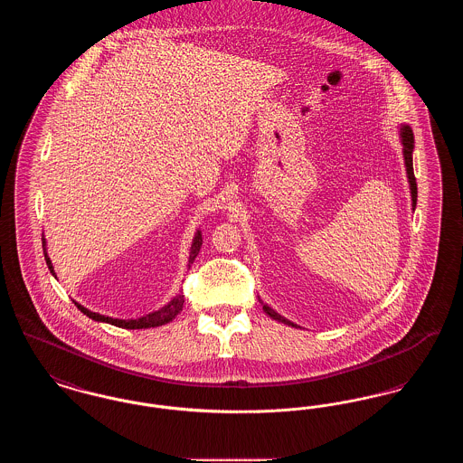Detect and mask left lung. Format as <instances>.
<instances>
[{
	"label": "left lung",
	"mask_w": 463,
	"mask_h": 463,
	"mask_svg": "<svg viewBox=\"0 0 463 463\" xmlns=\"http://www.w3.org/2000/svg\"><path fill=\"white\" fill-rule=\"evenodd\" d=\"M399 137H401V144H402V156H404V166H406V175H408V182H410V191H411V206L415 210L417 206V178L413 174V149H415V137H413V130L408 127V125H401L399 127ZM264 306L265 314H269L272 319L279 321V323H285L288 326H297L293 325L291 321H288L287 317L279 316L274 308L269 307L267 304L262 302Z\"/></svg>",
	"instance_id": "obj_1"
}]
</instances>
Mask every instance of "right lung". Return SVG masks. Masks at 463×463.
Wrapping results in <instances>:
<instances>
[{"label":"right lung","mask_w":463,"mask_h":463,"mask_svg":"<svg viewBox=\"0 0 463 463\" xmlns=\"http://www.w3.org/2000/svg\"><path fill=\"white\" fill-rule=\"evenodd\" d=\"M43 240V253H44V260H46V265H48V269H50V272L55 276V270H53V265H52V260H50V257H48V253H46V241H44V236L42 238ZM201 244H203V238H201V231L196 232V236H194V240H193V244H191V253H189V269H191V265L194 262V259L198 257L199 250H201ZM76 304V307L80 308L83 314H87L90 319H93V321H99V323H109V325H114V326H118V328H127V330H142V328H156V326H163V325H166V323H170L172 319H175L176 314L182 310L184 307V295L182 293H178L174 297V300L172 302H168L165 307L159 308V310H155V312H151V314H147V316H142V317H138V319H114V317H109V316H104V314H99V312H93V310H89L87 307H83L81 304H78V302H74Z\"/></svg>","instance_id":"right-lung-1"}]
</instances>
